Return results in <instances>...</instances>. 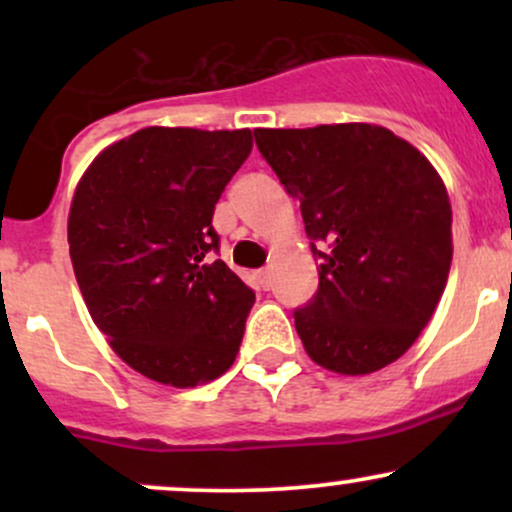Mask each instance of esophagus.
<instances>
[{
    "mask_svg": "<svg viewBox=\"0 0 512 512\" xmlns=\"http://www.w3.org/2000/svg\"><path fill=\"white\" fill-rule=\"evenodd\" d=\"M257 281H260L262 289H269V286H272V272H269V269H260V272H257Z\"/></svg>",
    "mask_w": 512,
    "mask_h": 512,
    "instance_id": "1",
    "label": "esophagus"
}]
</instances>
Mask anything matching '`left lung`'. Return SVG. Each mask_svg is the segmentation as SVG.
<instances>
[{
    "label": "left lung",
    "mask_w": 512,
    "mask_h": 512,
    "mask_svg": "<svg viewBox=\"0 0 512 512\" xmlns=\"http://www.w3.org/2000/svg\"><path fill=\"white\" fill-rule=\"evenodd\" d=\"M255 139L301 202L322 260L320 289L293 313L305 351L339 375L390 366L448 284L452 209L443 178L407 139L368 122L255 129Z\"/></svg>",
    "instance_id": "1"
}]
</instances>
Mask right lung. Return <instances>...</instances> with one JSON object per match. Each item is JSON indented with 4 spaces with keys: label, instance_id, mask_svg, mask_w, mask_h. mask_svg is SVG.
<instances>
[{
    "label": "right lung",
    "instance_id": "obj_1",
    "mask_svg": "<svg viewBox=\"0 0 512 512\" xmlns=\"http://www.w3.org/2000/svg\"><path fill=\"white\" fill-rule=\"evenodd\" d=\"M252 151L250 129L144 127L81 175L67 238L93 322L129 368L170 387L226 373L255 293L207 260L211 216Z\"/></svg>",
    "mask_w": 512,
    "mask_h": 512
}]
</instances>
